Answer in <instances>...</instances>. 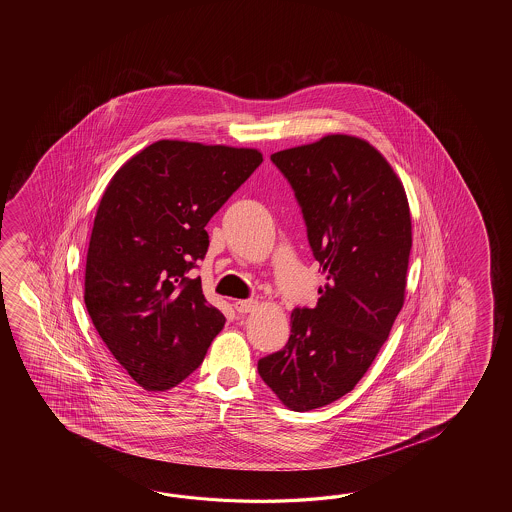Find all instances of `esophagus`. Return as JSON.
<instances>
[{
	"label": "esophagus",
	"instance_id": "obj_1",
	"mask_svg": "<svg viewBox=\"0 0 512 512\" xmlns=\"http://www.w3.org/2000/svg\"><path fill=\"white\" fill-rule=\"evenodd\" d=\"M234 307H236V311H238L240 315H245V313L254 311V309L258 307V302H256V300H238V302L234 304Z\"/></svg>",
	"mask_w": 512,
	"mask_h": 512
}]
</instances>
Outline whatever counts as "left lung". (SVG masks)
Returning a JSON list of instances; mask_svg holds the SVG:
<instances>
[{"mask_svg":"<svg viewBox=\"0 0 512 512\" xmlns=\"http://www.w3.org/2000/svg\"><path fill=\"white\" fill-rule=\"evenodd\" d=\"M291 183L327 283L313 309L296 307L285 348L258 373L294 412L351 392L403 309L412 218L403 183L370 142L353 135L272 153Z\"/></svg>","mask_w":512,"mask_h":512,"instance_id":"obj_1","label":"left lung"}]
</instances>
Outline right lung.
Returning a JSON list of instances; mask_svg holds the SVG:
<instances>
[{
	"label": "right lung",
	"mask_w": 512,
	"mask_h": 512,
	"mask_svg": "<svg viewBox=\"0 0 512 512\" xmlns=\"http://www.w3.org/2000/svg\"><path fill=\"white\" fill-rule=\"evenodd\" d=\"M263 155L254 148L157 141L120 166L104 190L87 249L84 302L133 381L164 392L185 381L225 326L201 278L210 218Z\"/></svg>",
	"instance_id": "add662e5"
}]
</instances>
